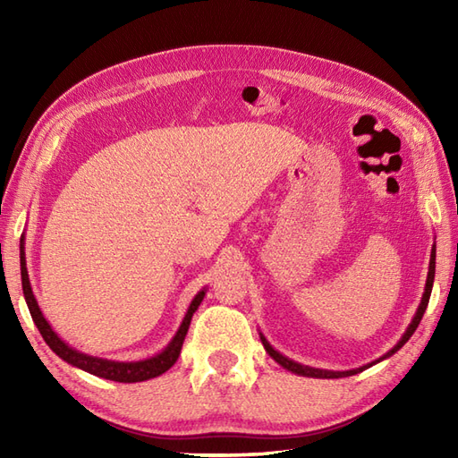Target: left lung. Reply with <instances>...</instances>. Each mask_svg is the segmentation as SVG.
Returning <instances> with one entry per match:
<instances>
[{
  "label": "left lung",
  "instance_id": "obj_1",
  "mask_svg": "<svg viewBox=\"0 0 458 458\" xmlns=\"http://www.w3.org/2000/svg\"><path fill=\"white\" fill-rule=\"evenodd\" d=\"M433 279H435V248H433V251H431V261H429V276H427V285H425V293H423V299H421V305H420V309H417V313H415V317H413V320H411V325L407 327V330H405V335L402 336V340L400 343H397L390 352H387L384 358H387V356H392L394 352H397V350H400L407 340L411 338V335L415 333V328L420 327V323H421V318H423V313H425V309H427V305H429V297H431V289H433ZM261 344H264V348H266V352L276 360L277 364H281L284 368H287L289 372H295V374H299V376H309V377H346V376H354V374H358V372H362V369H366L368 366H364V368H358V369H348V372H328V369H318V368H309V366H301V364H297V362H293V360H289V358H285L284 354H279L277 350H274L269 346V343L267 340L261 336Z\"/></svg>",
  "mask_w": 458,
  "mask_h": 458
}]
</instances>
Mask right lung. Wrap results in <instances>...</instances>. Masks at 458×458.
I'll use <instances>...</instances> for the list:
<instances>
[{
  "instance_id": "right-lung-1",
  "label": "right lung",
  "mask_w": 458,
  "mask_h": 458,
  "mask_svg": "<svg viewBox=\"0 0 458 458\" xmlns=\"http://www.w3.org/2000/svg\"><path fill=\"white\" fill-rule=\"evenodd\" d=\"M21 284H23V295L27 301V307H29V313H31L35 325L38 328V333L45 338V343L51 346L53 352L56 356H61L64 362L72 364L76 368L84 369V372L94 374L98 377H106V379H112V382H123V384H133V382H143V379H149V377H157L163 372H167V369L177 362V358L181 354V348L184 343V336H187V330L191 325V318L192 313L199 309L200 301L204 299V291L192 299V303L187 310V315H184L182 325L179 327L177 335L169 343V346L163 350L161 354L148 358V360H140V362H112V360H102V358H94V356H86L79 350L71 348L68 344H64L61 338L55 335V330L51 328V325L47 323L41 309H38L37 301L33 297V291H31V284H29V276H27V267H25V251H23V238H21Z\"/></svg>"
}]
</instances>
